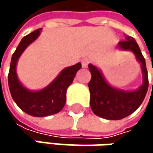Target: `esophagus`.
Here are the masks:
<instances>
[{
	"instance_id": "esophagus-1",
	"label": "esophagus",
	"mask_w": 153,
	"mask_h": 153,
	"mask_svg": "<svg viewBox=\"0 0 153 153\" xmlns=\"http://www.w3.org/2000/svg\"><path fill=\"white\" fill-rule=\"evenodd\" d=\"M89 64V60L88 59H82L81 60V65H82V67L83 68H87L88 67V65Z\"/></svg>"
}]
</instances>
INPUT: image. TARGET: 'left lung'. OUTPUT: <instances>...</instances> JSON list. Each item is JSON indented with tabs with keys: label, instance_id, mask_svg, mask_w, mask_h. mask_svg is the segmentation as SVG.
Returning <instances> with one entry per match:
<instances>
[{
	"label": "left lung",
	"instance_id": "8db88e82",
	"mask_svg": "<svg viewBox=\"0 0 153 153\" xmlns=\"http://www.w3.org/2000/svg\"><path fill=\"white\" fill-rule=\"evenodd\" d=\"M119 48L130 50L135 54L142 66L143 82L135 91L117 89L107 83L101 72L96 66L91 64L88 65L91 74V79L88 82L91 109L96 115L111 120H121L133 113L143 103L149 87L145 59L136 40L131 36H126L125 41L119 42Z\"/></svg>",
	"mask_w": 153,
	"mask_h": 153
}]
</instances>
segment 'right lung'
Instances as JSON below:
<instances>
[{
	"label": "right lung",
	"mask_w": 153,
	"mask_h": 153,
	"mask_svg": "<svg viewBox=\"0 0 153 153\" xmlns=\"http://www.w3.org/2000/svg\"><path fill=\"white\" fill-rule=\"evenodd\" d=\"M41 33V29L25 36L13 53L8 75L9 88L15 103L22 111L34 117H46L59 112L65 105L66 90L72 84L81 64L66 67L48 87L39 91H31L19 82L16 66L23 51L35 41Z\"/></svg>",
	"instance_id": "right-lung-1"
}]
</instances>
